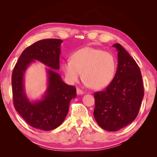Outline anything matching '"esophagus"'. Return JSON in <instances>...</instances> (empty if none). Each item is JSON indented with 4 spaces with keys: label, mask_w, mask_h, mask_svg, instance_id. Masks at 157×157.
<instances>
[{
    "label": "esophagus",
    "mask_w": 157,
    "mask_h": 157,
    "mask_svg": "<svg viewBox=\"0 0 157 157\" xmlns=\"http://www.w3.org/2000/svg\"><path fill=\"white\" fill-rule=\"evenodd\" d=\"M77 94H78V95H82V94H84V92L80 89H77Z\"/></svg>",
    "instance_id": "1"
}]
</instances>
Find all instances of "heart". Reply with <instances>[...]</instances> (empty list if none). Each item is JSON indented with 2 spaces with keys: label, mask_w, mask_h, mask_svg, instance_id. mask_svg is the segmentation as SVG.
<instances>
[{
  "label": "heart",
  "mask_w": 157,
  "mask_h": 157,
  "mask_svg": "<svg viewBox=\"0 0 157 157\" xmlns=\"http://www.w3.org/2000/svg\"><path fill=\"white\" fill-rule=\"evenodd\" d=\"M116 59L109 52L85 47L74 52L71 60H66L62 69L69 83L75 84L82 77L85 85L94 89L107 86L115 75Z\"/></svg>",
  "instance_id": "heart-1"
}]
</instances>
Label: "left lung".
<instances>
[{
	"mask_svg": "<svg viewBox=\"0 0 157 157\" xmlns=\"http://www.w3.org/2000/svg\"><path fill=\"white\" fill-rule=\"evenodd\" d=\"M118 51V67L112 82L102 91L94 94V116L103 129L116 132L136 118L144 91L139 66L119 44L113 45Z\"/></svg>",
	"mask_w": 157,
	"mask_h": 157,
	"instance_id": "1",
	"label": "left lung"
}]
</instances>
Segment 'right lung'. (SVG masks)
<instances>
[{
    "mask_svg": "<svg viewBox=\"0 0 157 157\" xmlns=\"http://www.w3.org/2000/svg\"><path fill=\"white\" fill-rule=\"evenodd\" d=\"M61 39H43L25 48L13 70L12 86L16 111L34 128L50 131L61 125L67 116L76 89L68 85L55 70L59 69ZM36 60L44 63L47 74V88L41 99L30 101L25 89V74Z\"/></svg>",
    "mask_w": 157,
    "mask_h": 157,
    "instance_id": "obj_1",
    "label": "right lung"
}]
</instances>
